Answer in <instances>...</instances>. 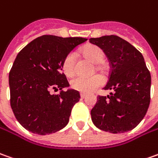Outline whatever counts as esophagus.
<instances>
[{"instance_id": "obj_1", "label": "esophagus", "mask_w": 158, "mask_h": 158, "mask_svg": "<svg viewBox=\"0 0 158 158\" xmlns=\"http://www.w3.org/2000/svg\"><path fill=\"white\" fill-rule=\"evenodd\" d=\"M80 96H81V98H82V99L86 97V95H85V94H82V93H81V95H80Z\"/></svg>"}]
</instances>
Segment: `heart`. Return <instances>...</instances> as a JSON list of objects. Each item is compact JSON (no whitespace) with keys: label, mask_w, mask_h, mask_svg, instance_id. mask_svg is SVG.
Listing matches in <instances>:
<instances>
[{"label":"heart","mask_w":158,"mask_h":158,"mask_svg":"<svg viewBox=\"0 0 158 158\" xmlns=\"http://www.w3.org/2000/svg\"><path fill=\"white\" fill-rule=\"evenodd\" d=\"M81 54L94 63H100L104 59V53L102 49L97 46L88 45L81 48ZM62 71L67 77H72L76 73V54L70 52L67 55L62 64ZM103 79L100 75H93L90 77H77L72 79L70 86L73 89L81 93H91L101 87Z\"/></svg>","instance_id":"b5f03b06"}]
</instances>
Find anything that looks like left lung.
<instances>
[{
  "instance_id": "obj_1",
  "label": "left lung",
  "mask_w": 158,
  "mask_h": 158,
  "mask_svg": "<svg viewBox=\"0 0 158 158\" xmlns=\"http://www.w3.org/2000/svg\"><path fill=\"white\" fill-rule=\"evenodd\" d=\"M89 42L102 49L110 63L105 90L110 96H97L91 110L93 123L110 133L127 132L140 123L151 102V73L143 55L123 38L104 35Z\"/></svg>"
}]
</instances>
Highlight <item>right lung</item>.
<instances>
[{"instance_id": "right-lung-1", "label": "right lung", "mask_w": 158, "mask_h": 158, "mask_svg": "<svg viewBox=\"0 0 158 158\" xmlns=\"http://www.w3.org/2000/svg\"><path fill=\"white\" fill-rule=\"evenodd\" d=\"M88 39L42 35L18 53L9 72L10 105L20 124L38 135L55 133L68 124L73 106L80 100L77 90L69 89L62 73L67 55ZM50 89H60L51 95Z\"/></svg>"}]
</instances>
